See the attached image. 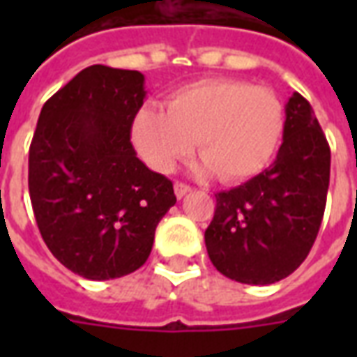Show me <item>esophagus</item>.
Wrapping results in <instances>:
<instances>
[{"label":"esophagus","mask_w":357,"mask_h":357,"mask_svg":"<svg viewBox=\"0 0 357 357\" xmlns=\"http://www.w3.org/2000/svg\"><path fill=\"white\" fill-rule=\"evenodd\" d=\"M174 191H176V197L178 199H183L189 191H191V187L187 185V183H181V181H178L176 185H174Z\"/></svg>","instance_id":"1"}]
</instances>
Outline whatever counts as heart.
<instances>
[{
  "instance_id": "obj_1",
  "label": "heart",
  "mask_w": 357,
  "mask_h": 357,
  "mask_svg": "<svg viewBox=\"0 0 357 357\" xmlns=\"http://www.w3.org/2000/svg\"><path fill=\"white\" fill-rule=\"evenodd\" d=\"M284 126L283 105L271 89L233 78H204L172 91L166 110L145 107L132 124L143 160L168 174L197 145L199 170L225 183L256 176L269 162Z\"/></svg>"
}]
</instances>
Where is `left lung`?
<instances>
[{
    "mask_svg": "<svg viewBox=\"0 0 357 357\" xmlns=\"http://www.w3.org/2000/svg\"><path fill=\"white\" fill-rule=\"evenodd\" d=\"M329 174L331 149L314 109L292 93L275 162L216 195L204 243L218 271L245 284H271L291 275L314 247Z\"/></svg>",
    "mask_w": 357,
    "mask_h": 357,
    "instance_id": "obj_1",
    "label": "left lung"
}]
</instances>
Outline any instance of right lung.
I'll use <instances>...</instances> for the list:
<instances>
[{
    "label": "right lung",
    "instance_id": "right-lung-1",
    "mask_svg": "<svg viewBox=\"0 0 357 357\" xmlns=\"http://www.w3.org/2000/svg\"><path fill=\"white\" fill-rule=\"evenodd\" d=\"M145 76L93 65L45 101L28 155V189L51 255L105 281L147 262L155 229L176 204L172 181L130 141Z\"/></svg>",
    "mask_w": 357,
    "mask_h": 357
}]
</instances>
